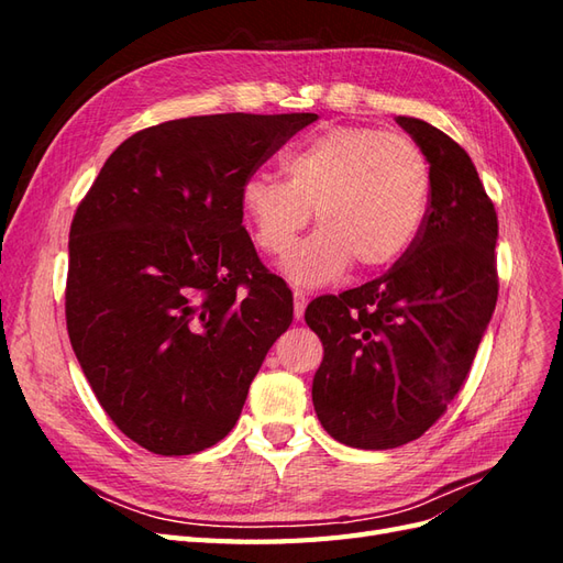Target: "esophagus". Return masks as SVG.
Returning <instances> with one entry per match:
<instances>
[{"label": "esophagus", "mask_w": 563, "mask_h": 563, "mask_svg": "<svg viewBox=\"0 0 563 563\" xmlns=\"http://www.w3.org/2000/svg\"><path fill=\"white\" fill-rule=\"evenodd\" d=\"M305 308H308V296H305L302 291H294V314H296V319H302Z\"/></svg>", "instance_id": "34e87169"}]
</instances>
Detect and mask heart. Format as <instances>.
Masks as SVG:
<instances>
[{
  "instance_id": "b5f03b06",
  "label": "heart",
  "mask_w": 563,
  "mask_h": 563,
  "mask_svg": "<svg viewBox=\"0 0 563 563\" xmlns=\"http://www.w3.org/2000/svg\"><path fill=\"white\" fill-rule=\"evenodd\" d=\"M286 180L255 174L242 185L253 242L284 255L308 228L319 232L284 269L302 286L331 284L356 263L380 272L411 251L432 195L430 162L416 141L373 126H333L286 152Z\"/></svg>"
}]
</instances>
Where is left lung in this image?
<instances>
[{"instance_id":"8db88e82","label":"left lung","mask_w":563,"mask_h":563,"mask_svg":"<svg viewBox=\"0 0 563 563\" xmlns=\"http://www.w3.org/2000/svg\"><path fill=\"white\" fill-rule=\"evenodd\" d=\"M397 122L432 172L418 240L383 277L305 310L323 345L317 418L340 444L366 451L408 444L444 416L498 300V216L470 155L422 119Z\"/></svg>"}]
</instances>
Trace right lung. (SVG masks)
Segmentation results:
<instances>
[{
  "instance_id": "add662e5",
  "label": "right lung",
  "mask_w": 563,
  "mask_h": 563,
  "mask_svg": "<svg viewBox=\"0 0 563 563\" xmlns=\"http://www.w3.org/2000/svg\"><path fill=\"white\" fill-rule=\"evenodd\" d=\"M317 114H203L133 133L70 225L67 335L135 444L190 455L240 420L294 296L242 225V185Z\"/></svg>"
}]
</instances>
